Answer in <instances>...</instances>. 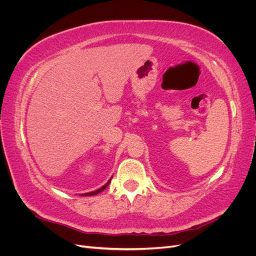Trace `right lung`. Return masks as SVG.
<instances>
[{"instance_id":"add662e5","label":"right lung","mask_w":256,"mask_h":256,"mask_svg":"<svg viewBox=\"0 0 256 256\" xmlns=\"http://www.w3.org/2000/svg\"><path fill=\"white\" fill-rule=\"evenodd\" d=\"M111 180H112V177L110 178L109 182H108L104 186H102V188H99L98 190H95V191H92V192H88V193H84V194H80V196H95V194H98V193H100L102 191H104V190L108 187V186H109V184H110Z\"/></svg>"}]
</instances>
